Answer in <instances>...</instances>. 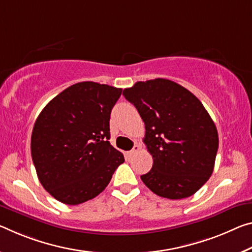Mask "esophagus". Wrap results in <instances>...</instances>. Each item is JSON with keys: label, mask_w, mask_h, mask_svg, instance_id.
Listing matches in <instances>:
<instances>
[{"label": "esophagus", "mask_w": 252, "mask_h": 252, "mask_svg": "<svg viewBox=\"0 0 252 252\" xmlns=\"http://www.w3.org/2000/svg\"><path fill=\"white\" fill-rule=\"evenodd\" d=\"M139 150H140V146H139V145H134L133 149L130 150L129 153H127V156H129V157H133V156H134L135 154H137Z\"/></svg>", "instance_id": "obj_1"}]
</instances>
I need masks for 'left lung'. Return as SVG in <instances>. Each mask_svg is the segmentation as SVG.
Segmentation results:
<instances>
[{
	"instance_id": "obj_1",
	"label": "left lung",
	"mask_w": 252,
	"mask_h": 252,
	"mask_svg": "<svg viewBox=\"0 0 252 252\" xmlns=\"http://www.w3.org/2000/svg\"><path fill=\"white\" fill-rule=\"evenodd\" d=\"M123 95L145 122L143 142L154 159L141 181L165 198L196 193L213 173L219 148L217 126L201 101L165 78L137 82Z\"/></svg>"
}]
</instances>
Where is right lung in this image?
Returning a JSON list of instances; mask_svg holds the SVG:
<instances>
[{"label":"right lung","instance_id":"1","mask_svg":"<svg viewBox=\"0 0 252 252\" xmlns=\"http://www.w3.org/2000/svg\"><path fill=\"white\" fill-rule=\"evenodd\" d=\"M121 93L105 84H74L35 120L32 161L43 189L57 201L77 205L97 196L125 161L109 141L111 111Z\"/></svg>","mask_w":252,"mask_h":252}]
</instances>
